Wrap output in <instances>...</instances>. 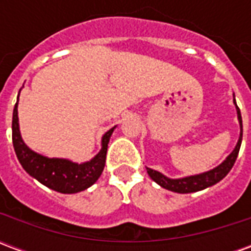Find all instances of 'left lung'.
Here are the masks:
<instances>
[{
  "label": "left lung",
  "instance_id": "obj_1",
  "mask_svg": "<svg viewBox=\"0 0 251 251\" xmlns=\"http://www.w3.org/2000/svg\"><path fill=\"white\" fill-rule=\"evenodd\" d=\"M232 102L235 104V109H237V117L238 122H239V127H241V131H239V138H238V142L234 151H232L228 156L226 157V160L222 164H219L215 168L210 169L207 172H203V174L199 175H192V176H185V177H180V179H171V177H167L165 175H163L158 171H154L152 168H148L147 172L148 175L151 176V179L153 181H156L160 187L168 189V191H172V192H177V194H191V192H198V191H201V189L208 188V187H212L215 185L216 183H219L222 179H225L227 176V174L231 171L232 165L235 163V160L238 157V153H239V148H241V144H242V117H241V111H239V107L237 106V102H235V97L232 99Z\"/></svg>",
  "mask_w": 251,
  "mask_h": 251
}]
</instances>
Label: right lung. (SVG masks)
<instances>
[{"label": "right lung", "mask_w": 251, "mask_h": 251, "mask_svg": "<svg viewBox=\"0 0 251 251\" xmlns=\"http://www.w3.org/2000/svg\"><path fill=\"white\" fill-rule=\"evenodd\" d=\"M17 107H19V97L13 109L12 140H13L16 156L26 174L37 181H40L43 185L60 194H76V192L84 191L99 179V176L103 172L104 163H106L107 144L117 126L111 127L102 136L100 151L90 161L79 164L68 158L47 157L32 151L25 144L20 133Z\"/></svg>", "instance_id": "add662e5"}]
</instances>
